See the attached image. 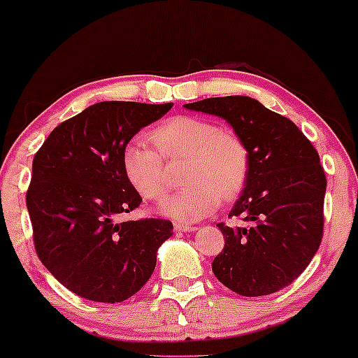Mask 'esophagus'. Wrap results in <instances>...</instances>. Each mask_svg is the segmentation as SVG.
<instances>
[{"label":"esophagus","instance_id":"obj_1","mask_svg":"<svg viewBox=\"0 0 358 358\" xmlns=\"http://www.w3.org/2000/svg\"><path fill=\"white\" fill-rule=\"evenodd\" d=\"M175 231L176 232H195L196 227H193V225H187V224H175Z\"/></svg>","mask_w":358,"mask_h":358}]
</instances>
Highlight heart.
I'll return each mask as SVG.
<instances>
[{
    "label": "heart",
    "instance_id": "b5f03b06",
    "mask_svg": "<svg viewBox=\"0 0 358 358\" xmlns=\"http://www.w3.org/2000/svg\"><path fill=\"white\" fill-rule=\"evenodd\" d=\"M156 148L131 141L122 151V171L127 183L146 200L165 193L163 158L187 156L183 190L166 196L158 213L178 222H196L212 213L220 200H232L248 182L250 158L245 143L232 131L219 129L210 119L176 116L151 133Z\"/></svg>",
    "mask_w": 358,
    "mask_h": 358
}]
</instances>
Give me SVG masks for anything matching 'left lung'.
<instances>
[{"instance_id":"left-lung-1","label":"left lung","mask_w":358,"mask_h":358,"mask_svg":"<svg viewBox=\"0 0 358 358\" xmlns=\"http://www.w3.org/2000/svg\"><path fill=\"white\" fill-rule=\"evenodd\" d=\"M185 108L225 119L249 150L248 182L229 213L249 225L219 224L225 245L213 274L241 296L276 293L306 269L322 242L327 176L318 151L293 121L252 97H210Z\"/></svg>"}]
</instances>
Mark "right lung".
<instances>
[{
    "instance_id": "right-lung-1",
    "label": "right lung",
    "mask_w": 358,
    "mask_h": 358,
    "mask_svg": "<svg viewBox=\"0 0 358 358\" xmlns=\"http://www.w3.org/2000/svg\"><path fill=\"white\" fill-rule=\"evenodd\" d=\"M171 106L97 102L57 126L36 151L27 192L36 254L82 298L121 303L136 294L173 234L170 220H116L141 203L122 171V151Z\"/></svg>"
}]
</instances>
